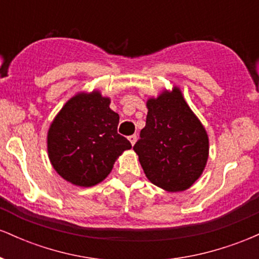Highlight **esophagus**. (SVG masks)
<instances>
[{
    "label": "esophagus",
    "instance_id": "34e87169",
    "mask_svg": "<svg viewBox=\"0 0 259 259\" xmlns=\"http://www.w3.org/2000/svg\"><path fill=\"white\" fill-rule=\"evenodd\" d=\"M136 139H138V136H136V135H132V136H129V141H130V144H132V145H135Z\"/></svg>",
    "mask_w": 259,
    "mask_h": 259
}]
</instances>
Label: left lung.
<instances>
[{
    "mask_svg": "<svg viewBox=\"0 0 259 259\" xmlns=\"http://www.w3.org/2000/svg\"><path fill=\"white\" fill-rule=\"evenodd\" d=\"M146 126L134 146L153 185L168 192L187 190L206 168L209 140L178 86L146 102Z\"/></svg>",
    "mask_w": 259,
    "mask_h": 259,
    "instance_id": "left-lung-1",
    "label": "left lung"
}]
</instances>
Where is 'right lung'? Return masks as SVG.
<instances>
[{
    "mask_svg": "<svg viewBox=\"0 0 259 259\" xmlns=\"http://www.w3.org/2000/svg\"><path fill=\"white\" fill-rule=\"evenodd\" d=\"M99 90L78 92L65 102L47 132L53 169L73 185L90 187L111 173L132 144L118 134L119 114Z\"/></svg>",
    "mask_w": 259,
    "mask_h": 259,
    "instance_id": "add662e5",
    "label": "right lung"
}]
</instances>
